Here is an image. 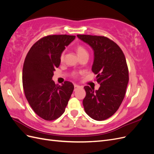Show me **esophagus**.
<instances>
[{
	"instance_id": "esophagus-1",
	"label": "esophagus",
	"mask_w": 154,
	"mask_h": 154,
	"mask_svg": "<svg viewBox=\"0 0 154 154\" xmlns=\"http://www.w3.org/2000/svg\"><path fill=\"white\" fill-rule=\"evenodd\" d=\"M74 91L77 90L78 88H81V87H80V85H76V84H74Z\"/></svg>"
}]
</instances>
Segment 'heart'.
Masks as SVG:
<instances>
[{"label": "heart", "mask_w": 154, "mask_h": 154, "mask_svg": "<svg viewBox=\"0 0 154 154\" xmlns=\"http://www.w3.org/2000/svg\"><path fill=\"white\" fill-rule=\"evenodd\" d=\"M77 52H78V55H79V57H80V56L83 55V54H88L87 50H86L84 48H83V46H82V45L78 46V48H77ZM63 57H64V53L63 52V53L61 54V55H60V60H62L63 59Z\"/></svg>", "instance_id": "1"}]
</instances>
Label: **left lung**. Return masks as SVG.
I'll use <instances>...</instances> for the list:
<instances>
[{
	"label": "left lung",
	"mask_w": 154,
	"mask_h": 154,
	"mask_svg": "<svg viewBox=\"0 0 154 154\" xmlns=\"http://www.w3.org/2000/svg\"><path fill=\"white\" fill-rule=\"evenodd\" d=\"M78 38L94 51L92 71L97 74L98 90L85 86L83 100L85 112L93 119L103 121L119 109L128 83V69L122 50L114 42L105 36L78 35Z\"/></svg>",
	"instance_id": "1"
}]
</instances>
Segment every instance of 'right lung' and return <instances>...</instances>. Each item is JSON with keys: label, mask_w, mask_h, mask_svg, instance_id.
Masks as SVG:
<instances>
[{"label": "right lung", "mask_w": 154, "mask_h": 154, "mask_svg": "<svg viewBox=\"0 0 154 154\" xmlns=\"http://www.w3.org/2000/svg\"><path fill=\"white\" fill-rule=\"evenodd\" d=\"M75 36L49 35L32 46L22 70V83L26 99L35 112L42 119L52 121L65 112L74 90L71 82L55 84L52 78L60 64V55Z\"/></svg>", "instance_id": "1"}]
</instances>
